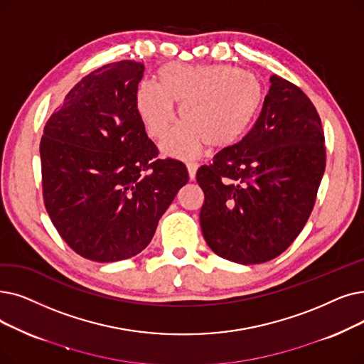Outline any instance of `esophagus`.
Returning a JSON list of instances; mask_svg holds the SVG:
<instances>
[{
    "label": "esophagus",
    "instance_id": "1",
    "mask_svg": "<svg viewBox=\"0 0 364 364\" xmlns=\"http://www.w3.org/2000/svg\"><path fill=\"white\" fill-rule=\"evenodd\" d=\"M186 166H187V171H188V177H191V180H195L196 171H198V164L196 162H186Z\"/></svg>",
    "mask_w": 364,
    "mask_h": 364
}]
</instances>
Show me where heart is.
Here are the masks:
<instances>
[{
  "instance_id": "b5f03b06",
  "label": "heart",
  "mask_w": 364,
  "mask_h": 364,
  "mask_svg": "<svg viewBox=\"0 0 364 364\" xmlns=\"http://www.w3.org/2000/svg\"><path fill=\"white\" fill-rule=\"evenodd\" d=\"M263 100L259 78L229 65L169 64L156 74V86L139 85L136 108L149 136L162 141L171 131L173 105L183 123L164 143V151L191 157L205 144L225 149L240 141Z\"/></svg>"
}]
</instances>
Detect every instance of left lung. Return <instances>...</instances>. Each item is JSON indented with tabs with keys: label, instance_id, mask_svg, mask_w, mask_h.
Returning a JSON list of instances; mask_svg holds the SVG:
<instances>
[{
	"label": "left lung",
	"instance_id": "obj_1",
	"mask_svg": "<svg viewBox=\"0 0 364 364\" xmlns=\"http://www.w3.org/2000/svg\"><path fill=\"white\" fill-rule=\"evenodd\" d=\"M324 168L317 108L299 86L272 75L248 134L196 172L205 241L217 256L241 264L275 259L306 225Z\"/></svg>",
	"mask_w": 364,
	"mask_h": 364
}]
</instances>
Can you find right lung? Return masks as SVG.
I'll return each instance as SVG.
<instances>
[{
    "instance_id": "add662e5",
    "label": "right lung",
    "mask_w": 364,
    "mask_h": 364,
    "mask_svg": "<svg viewBox=\"0 0 364 364\" xmlns=\"http://www.w3.org/2000/svg\"><path fill=\"white\" fill-rule=\"evenodd\" d=\"M144 65L120 60L85 75L44 126V207L77 255L93 262L136 256L188 181L183 162L146 134L136 108Z\"/></svg>"
}]
</instances>
